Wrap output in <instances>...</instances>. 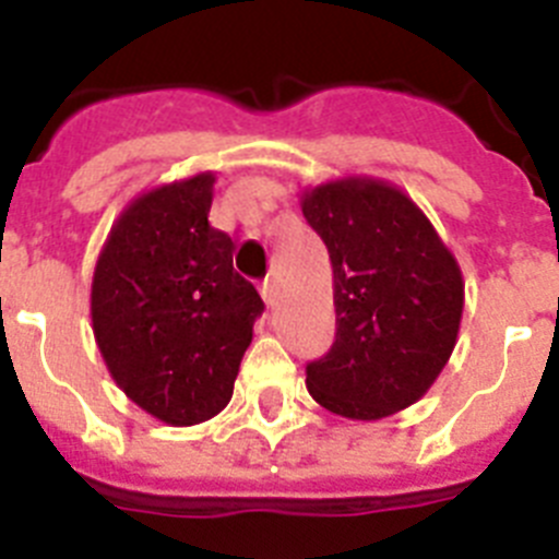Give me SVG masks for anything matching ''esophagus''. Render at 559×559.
Here are the masks:
<instances>
[{"label": "esophagus", "instance_id": "esophagus-1", "mask_svg": "<svg viewBox=\"0 0 559 559\" xmlns=\"http://www.w3.org/2000/svg\"><path fill=\"white\" fill-rule=\"evenodd\" d=\"M260 296H263V302L269 305V308H274V305H276V285H274V280H265V283L260 285Z\"/></svg>", "mask_w": 559, "mask_h": 559}]
</instances>
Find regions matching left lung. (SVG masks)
Returning <instances> with one entry per match:
<instances>
[{"instance_id":"left-lung-1","label":"left lung","mask_w":559,"mask_h":559,"mask_svg":"<svg viewBox=\"0 0 559 559\" xmlns=\"http://www.w3.org/2000/svg\"><path fill=\"white\" fill-rule=\"evenodd\" d=\"M299 206L333 265L335 341L308 364V392L347 419L414 406L459 338L464 280L456 257L408 192L372 176L305 187Z\"/></svg>"}]
</instances>
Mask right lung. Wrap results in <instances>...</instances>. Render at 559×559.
Segmentation results:
<instances>
[{
    "label": "right lung",
    "instance_id": "right-lung-1",
    "mask_svg": "<svg viewBox=\"0 0 559 559\" xmlns=\"http://www.w3.org/2000/svg\"><path fill=\"white\" fill-rule=\"evenodd\" d=\"M215 173L140 192L92 276V330L108 374L165 426H199L231 400L263 299L210 226Z\"/></svg>",
    "mask_w": 559,
    "mask_h": 559
}]
</instances>
